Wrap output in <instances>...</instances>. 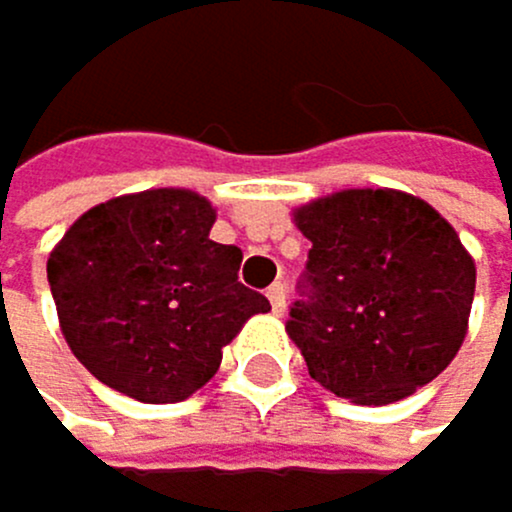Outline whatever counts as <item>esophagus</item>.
Here are the masks:
<instances>
[{
  "label": "esophagus",
  "instance_id": "obj_1",
  "mask_svg": "<svg viewBox=\"0 0 512 512\" xmlns=\"http://www.w3.org/2000/svg\"><path fill=\"white\" fill-rule=\"evenodd\" d=\"M266 295H269V304H272V311H275V314H282V311H285V285H282V282L269 285V291H266Z\"/></svg>",
  "mask_w": 512,
  "mask_h": 512
}]
</instances>
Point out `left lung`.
<instances>
[{"instance_id": "obj_1", "label": "left lung", "mask_w": 512, "mask_h": 512, "mask_svg": "<svg viewBox=\"0 0 512 512\" xmlns=\"http://www.w3.org/2000/svg\"><path fill=\"white\" fill-rule=\"evenodd\" d=\"M311 240L288 336L336 397L391 404L446 368L465 340L475 262L426 201L349 189L295 214Z\"/></svg>"}]
</instances>
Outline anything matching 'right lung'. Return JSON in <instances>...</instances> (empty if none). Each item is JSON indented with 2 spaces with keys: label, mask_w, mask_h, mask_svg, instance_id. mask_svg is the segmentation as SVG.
<instances>
[{
  "label": "right lung",
  "mask_w": 512,
  "mask_h": 512,
  "mask_svg": "<svg viewBox=\"0 0 512 512\" xmlns=\"http://www.w3.org/2000/svg\"><path fill=\"white\" fill-rule=\"evenodd\" d=\"M195 192L111 198L66 230L47 282L73 356L134 401L176 404L221 365L224 346L269 301L240 285V246L214 243Z\"/></svg>",
  "instance_id": "right-lung-1"
}]
</instances>
